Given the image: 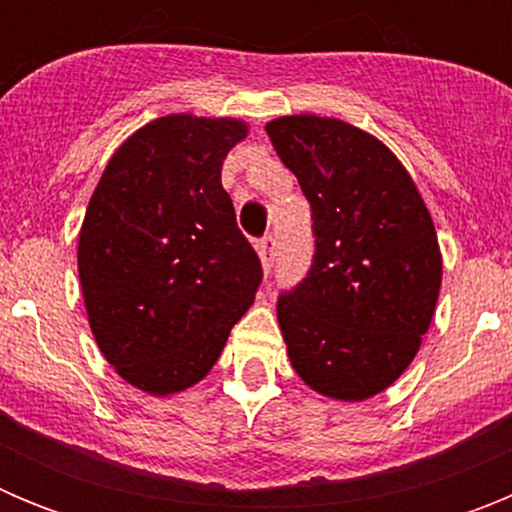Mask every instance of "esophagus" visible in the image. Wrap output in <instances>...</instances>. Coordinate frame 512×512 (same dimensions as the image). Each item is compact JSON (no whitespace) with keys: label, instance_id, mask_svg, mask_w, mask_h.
Wrapping results in <instances>:
<instances>
[{"label":"esophagus","instance_id":"esophagus-1","mask_svg":"<svg viewBox=\"0 0 512 512\" xmlns=\"http://www.w3.org/2000/svg\"><path fill=\"white\" fill-rule=\"evenodd\" d=\"M259 256H261V264H264V269L269 271L271 266H274V256H277V235H264L259 241Z\"/></svg>","mask_w":512,"mask_h":512}]
</instances>
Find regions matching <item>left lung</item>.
Returning <instances> with one entry per match:
<instances>
[{
    "label": "left lung",
    "mask_w": 512,
    "mask_h": 512,
    "mask_svg": "<svg viewBox=\"0 0 512 512\" xmlns=\"http://www.w3.org/2000/svg\"><path fill=\"white\" fill-rule=\"evenodd\" d=\"M271 146L312 210L315 256L279 297L295 372L333 400H366L410 366L436 312L441 251L418 187L382 140L318 115L277 117Z\"/></svg>",
    "instance_id": "1"
}]
</instances>
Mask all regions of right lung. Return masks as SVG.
<instances>
[{
    "instance_id": "right-lung-1",
    "label": "right lung",
    "mask_w": 512,
    "mask_h": 512,
    "mask_svg": "<svg viewBox=\"0 0 512 512\" xmlns=\"http://www.w3.org/2000/svg\"><path fill=\"white\" fill-rule=\"evenodd\" d=\"M248 125L166 115L110 158L79 233L94 341L125 382L164 397L200 382L259 289L220 171Z\"/></svg>"
}]
</instances>
